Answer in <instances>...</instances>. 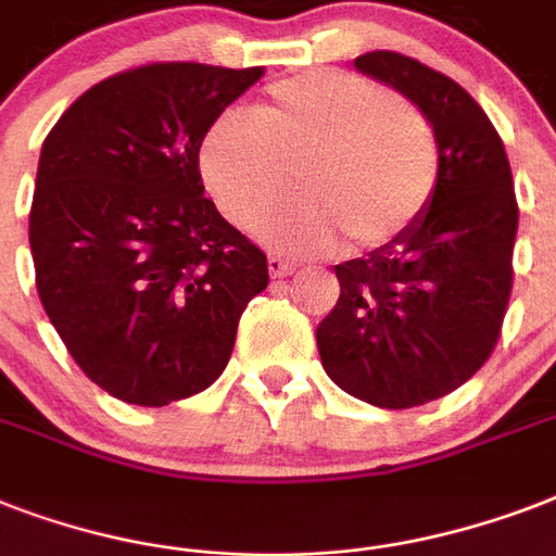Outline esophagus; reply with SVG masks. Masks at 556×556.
<instances>
[{
  "label": "esophagus",
  "mask_w": 556,
  "mask_h": 556,
  "mask_svg": "<svg viewBox=\"0 0 556 556\" xmlns=\"http://www.w3.org/2000/svg\"><path fill=\"white\" fill-rule=\"evenodd\" d=\"M268 270L274 279H282V277H291L296 270L294 262L282 260V256H268Z\"/></svg>",
  "instance_id": "obj_1"
}]
</instances>
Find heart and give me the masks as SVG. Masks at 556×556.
Here are the masks:
<instances>
[{
	"label": "heart",
	"instance_id": "1",
	"mask_svg": "<svg viewBox=\"0 0 556 556\" xmlns=\"http://www.w3.org/2000/svg\"><path fill=\"white\" fill-rule=\"evenodd\" d=\"M201 178L233 225L256 227L294 176L305 199L265 227L291 253H323L343 233L361 251L404 239L430 210L441 152L430 117L355 72L270 83L253 117L218 115L201 138Z\"/></svg>",
	"mask_w": 556,
	"mask_h": 556
}]
</instances>
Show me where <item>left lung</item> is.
Here are the masks:
<instances>
[{
	"label": "left lung",
	"mask_w": 556,
	"mask_h": 556,
	"mask_svg": "<svg viewBox=\"0 0 556 556\" xmlns=\"http://www.w3.org/2000/svg\"><path fill=\"white\" fill-rule=\"evenodd\" d=\"M355 68L430 117L441 173L430 210L392 244L334 265L338 305L317 329L323 369L383 409L450 395L488 364L514 288L519 207L500 132L447 74L397 51Z\"/></svg>",
	"instance_id": "1"
}]
</instances>
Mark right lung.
I'll list each match as a JSON object with an SVG mask.
<instances>
[{
  "mask_svg": "<svg viewBox=\"0 0 556 556\" xmlns=\"http://www.w3.org/2000/svg\"><path fill=\"white\" fill-rule=\"evenodd\" d=\"M265 68L147 63L83 91L39 152V303L91 383L167 406L225 371L268 256L204 195L201 138Z\"/></svg>",
  "mask_w": 556,
  "mask_h": 556,
  "instance_id": "1",
  "label": "right lung"
}]
</instances>
